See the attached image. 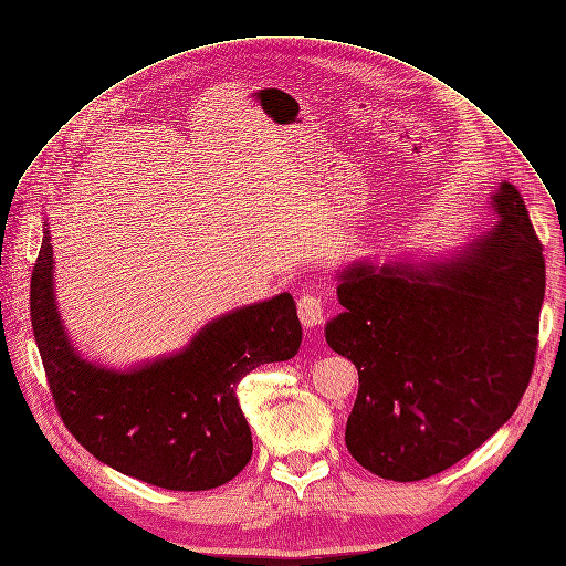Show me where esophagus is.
I'll list each match as a JSON object with an SVG mask.
<instances>
[{
    "instance_id": "esophagus-1",
    "label": "esophagus",
    "mask_w": 566,
    "mask_h": 566,
    "mask_svg": "<svg viewBox=\"0 0 566 566\" xmlns=\"http://www.w3.org/2000/svg\"><path fill=\"white\" fill-rule=\"evenodd\" d=\"M298 316L305 328H316L326 322V301L318 293H305L298 301Z\"/></svg>"
}]
</instances>
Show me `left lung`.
Listing matches in <instances>:
<instances>
[{"instance_id": "1", "label": "left lung", "mask_w": 566, "mask_h": 566, "mask_svg": "<svg viewBox=\"0 0 566 566\" xmlns=\"http://www.w3.org/2000/svg\"><path fill=\"white\" fill-rule=\"evenodd\" d=\"M500 222L430 265L356 261L339 273L326 342L358 367L349 453L388 481H421L476 451L530 384L546 261L521 191Z\"/></svg>"}]
</instances>
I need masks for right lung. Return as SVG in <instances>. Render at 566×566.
<instances>
[{"instance_id":"add662e5","label":"right lung","mask_w":566,"mask_h":566,"mask_svg":"<svg viewBox=\"0 0 566 566\" xmlns=\"http://www.w3.org/2000/svg\"><path fill=\"white\" fill-rule=\"evenodd\" d=\"M53 273L51 233L43 229L30 316L66 430L96 460L157 488L193 493L238 476L252 458V432L235 388L254 367L298 354L303 328L291 293L212 318L178 354L111 370L71 344Z\"/></svg>"}]
</instances>
